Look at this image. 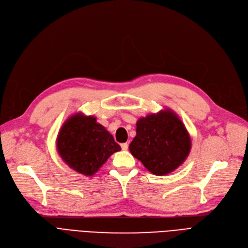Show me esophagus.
<instances>
[{
	"label": "esophagus",
	"instance_id": "34e87169",
	"mask_svg": "<svg viewBox=\"0 0 248 248\" xmlns=\"http://www.w3.org/2000/svg\"><path fill=\"white\" fill-rule=\"evenodd\" d=\"M121 148H122V150H127L128 149V143H122Z\"/></svg>",
	"mask_w": 248,
	"mask_h": 248
}]
</instances>
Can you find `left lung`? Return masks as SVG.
Instances as JSON below:
<instances>
[{
  "label": "left lung",
  "instance_id": "1",
  "mask_svg": "<svg viewBox=\"0 0 248 248\" xmlns=\"http://www.w3.org/2000/svg\"><path fill=\"white\" fill-rule=\"evenodd\" d=\"M191 146V137L179 116L164 109L140 118L129 150L151 173L164 175L181 166Z\"/></svg>",
  "mask_w": 248,
  "mask_h": 248
}]
</instances>
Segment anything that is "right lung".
Segmentation results:
<instances>
[{
    "mask_svg": "<svg viewBox=\"0 0 248 248\" xmlns=\"http://www.w3.org/2000/svg\"><path fill=\"white\" fill-rule=\"evenodd\" d=\"M58 155L80 174H95L120 145L93 116L77 113L64 122L57 135Z\"/></svg>",
    "mask_w": 248,
    "mask_h": 248,
    "instance_id": "right-lung-1",
    "label": "right lung"
}]
</instances>
